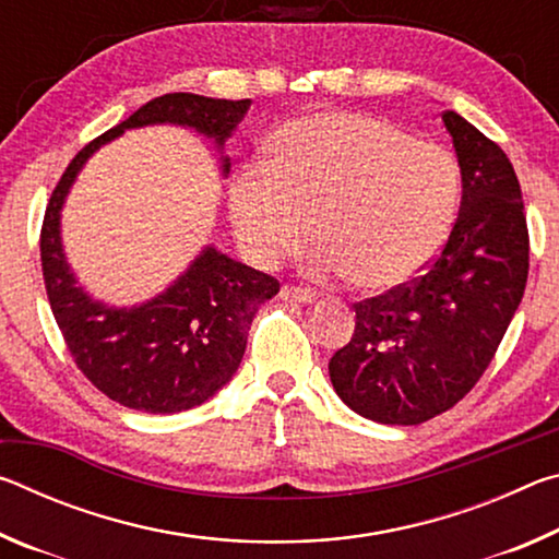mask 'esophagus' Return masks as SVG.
I'll list each match as a JSON object with an SVG mask.
<instances>
[{
  "instance_id": "obj_1",
  "label": "esophagus",
  "mask_w": 559,
  "mask_h": 559,
  "mask_svg": "<svg viewBox=\"0 0 559 559\" xmlns=\"http://www.w3.org/2000/svg\"><path fill=\"white\" fill-rule=\"evenodd\" d=\"M281 300H286V302H313L316 300V293H310L308 288L283 286L281 288Z\"/></svg>"
}]
</instances>
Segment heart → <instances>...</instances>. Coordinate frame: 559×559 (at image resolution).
Wrapping results in <instances>:
<instances>
[{
  "mask_svg": "<svg viewBox=\"0 0 559 559\" xmlns=\"http://www.w3.org/2000/svg\"><path fill=\"white\" fill-rule=\"evenodd\" d=\"M449 150L365 112H313L283 126L269 165H243L229 192L236 236L253 263L278 266L308 239L316 276L365 290L414 281L439 257L459 204Z\"/></svg>",
  "mask_w": 559,
  "mask_h": 559,
  "instance_id": "b5f03b06",
  "label": "heart"
}]
</instances>
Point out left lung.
I'll return each instance as SVG.
<instances>
[{"label": "left lung", "instance_id": "1", "mask_svg": "<svg viewBox=\"0 0 559 559\" xmlns=\"http://www.w3.org/2000/svg\"><path fill=\"white\" fill-rule=\"evenodd\" d=\"M461 206L439 259L412 286L357 302L355 335L330 357L335 392L365 419L414 427L451 409L493 359L527 281V222L508 155L443 110Z\"/></svg>", "mask_w": 559, "mask_h": 559}]
</instances>
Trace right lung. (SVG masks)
I'll use <instances>...</instances> for the list:
<instances>
[{
    "instance_id": "add662e5",
    "label": "right lung",
    "mask_w": 559,
    "mask_h": 559,
    "mask_svg": "<svg viewBox=\"0 0 559 559\" xmlns=\"http://www.w3.org/2000/svg\"><path fill=\"white\" fill-rule=\"evenodd\" d=\"M251 100H222L194 93H167L145 103L66 167L41 226V269L56 323L79 370L128 409L177 414L204 404L239 370L246 335L263 302L278 293V281L216 246H204L182 276L138 306H108L79 286L66 261L61 210L75 177L93 153L126 130L179 126L214 140L216 150L234 135ZM222 155V175H229Z\"/></svg>"
}]
</instances>
